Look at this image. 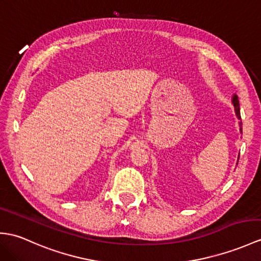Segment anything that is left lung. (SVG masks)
Wrapping results in <instances>:
<instances>
[{
	"mask_svg": "<svg viewBox=\"0 0 261 261\" xmlns=\"http://www.w3.org/2000/svg\"><path fill=\"white\" fill-rule=\"evenodd\" d=\"M232 103H233V107H234V112H236V116L238 117V119H241L240 116V108H239V100H238V96L234 95L233 99H232ZM239 126H240V133H242V122H239Z\"/></svg>",
	"mask_w": 261,
	"mask_h": 261,
	"instance_id": "1",
	"label": "left lung"
}]
</instances>
